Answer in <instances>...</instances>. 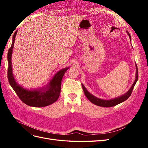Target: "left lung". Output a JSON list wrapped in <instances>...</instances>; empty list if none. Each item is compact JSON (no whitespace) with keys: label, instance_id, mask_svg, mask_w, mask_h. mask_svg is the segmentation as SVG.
Wrapping results in <instances>:
<instances>
[{"label":"left lung","instance_id":"obj_1","mask_svg":"<svg viewBox=\"0 0 148 148\" xmlns=\"http://www.w3.org/2000/svg\"><path fill=\"white\" fill-rule=\"evenodd\" d=\"M127 32L128 34L129 35L130 38V39H131L130 35V34H129V33L128 32V31H127ZM136 73L135 81V82H134V83L133 84L131 88L130 89V90L126 94H125V95H123L122 96H120L119 97L115 98V99H114L103 100V99H99V98H97V97H96L95 96H94L93 95H91V94L89 93L86 90V88L84 86V85L82 84V88H83V91H84L85 96H86V97L88 98V100L90 101V102H91L92 103H93L94 104H95V105L98 106H100V107H113V106H115L116 105L120 104V103H121V102H124L125 101H126L128 99V98L131 96L132 92L133 91V89L134 88V86H135V85L136 83L137 82L138 79V67H137L136 65Z\"/></svg>","mask_w":148,"mask_h":148}]
</instances>
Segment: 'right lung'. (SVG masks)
<instances>
[{"instance_id":"right-lung-1","label":"right lung","mask_w":148,"mask_h":148,"mask_svg":"<svg viewBox=\"0 0 148 148\" xmlns=\"http://www.w3.org/2000/svg\"><path fill=\"white\" fill-rule=\"evenodd\" d=\"M16 32L17 31H16L13 36L12 46L8 49L7 54L8 62L7 75L8 82H9L12 88L14 89L17 96L20 98V99L26 105L35 107H42L52 104V103L55 102L57 100L60 96L62 79L63 78L65 71L69 68L64 69L56 73L49 83L47 89L45 91H28L20 86L16 83L14 78H13L11 62L12 51Z\"/></svg>"}]
</instances>
